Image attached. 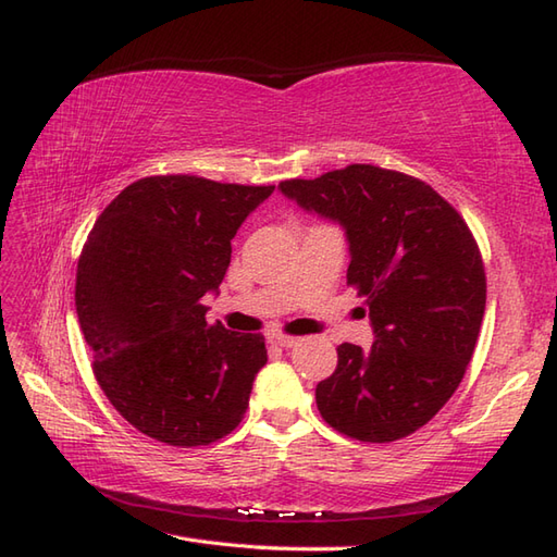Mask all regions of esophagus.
<instances>
[{"label": "esophagus", "mask_w": 557, "mask_h": 557, "mask_svg": "<svg viewBox=\"0 0 557 557\" xmlns=\"http://www.w3.org/2000/svg\"><path fill=\"white\" fill-rule=\"evenodd\" d=\"M268 342H270V345H275V347H292L294 345V342H297V337H289V335H280V333H275V335H270L268 337Z\"/></svg>", "instance_id": "esophagus-1"}]
</instances>
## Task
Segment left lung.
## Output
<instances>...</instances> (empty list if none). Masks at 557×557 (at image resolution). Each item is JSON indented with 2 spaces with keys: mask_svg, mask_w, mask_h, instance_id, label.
<instances>
[{
  "mask_svg": "<svg viewBox=\"0 0 557 557\" xmlns=\"http://www.w3.org/2000/svg\"><path fill=\"white\" fill-rule=\"evenodd\" d=\"M282 194L347 230L357 289L375 330L371 351L337 347L315 405L330 429L393 443L455 395L486 311V270L465 218L425 182L375 164L280 182Z\"/></svg>",
  "mask_w": 557,
  "mask_h": 557,
  "instance_id": "8db88e82",
  "label": "left lung"
}]
</instances>
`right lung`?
Here are the masks:
<instances>
[{"mask_svg": "<svg viewBox=\"0 0 557 557\" xmlns=\"http://www.w3.org/2000/svg\"><path fill=\"white\" fill-rule=\"evenodd\" d=\"M275 186L158 174L128 184L92 224L76 270V313L112 407L152 441L198 447L242 423L263 335L206 321L232 239Z\"/></svg>", "mask_w": 557, "mask_h": 557, "instance_id": "right-lung-1", "label": "right lung"}]
</instances>
